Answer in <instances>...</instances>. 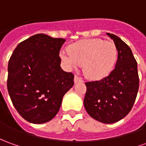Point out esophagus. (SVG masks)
I'll list each match as a JSON object with an SVG mask.
<instances>
[{
    "instance_id": "1",
    "label": "esophagus",
    "mask_w": 146,
    "mask_h": 146,
    "mask_svg": "<svg viewBox=\"0 0 146 146\" xmlns=\"http://www.w3.org/2000/svg\"><path fill=\"white\" fill-rule=\"evenodd\" d=\"M79 81H82V80H81L79 77H77V75H75V76H74V82H75V83H77V82H79Z\"/></svg>"
}]
</instances>
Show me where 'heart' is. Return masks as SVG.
<instances>
[{"instance_id":"obj_1","label":"heart","mask_w":146,"mask_h":146,"mask_svg":"<svg viewBox=\"0 0 146 146\" xmlns=\"http://www.w3.org/2000/svg\"><path fill=\"white\" fill-rule=\"evenodd\" d=\"M60 56L69 69H77L83 65V73L87 78L99 80L113 71L118 51L113 41L90 38L70 44L69 52L61 51Z\"/></svg>"}]
</instances>
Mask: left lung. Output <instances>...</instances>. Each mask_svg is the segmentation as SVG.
Instances as JSON below:
<instances>
[{
    "mask_svg": "<svg viewBox=\"0 0 146 146\" xmlns=\"http://www.w3.org/2000/svg\"><path fill=\"white\" fill-rule=\"evenodd\" d=\"M118 56L115 69L100 81L86 82L84 106L90 117L98 121L112 124L124 118L130 112L139 88L137 63L130 48L114 34Z\"/></svg>",
    "mask_w": 146,
    "mask_h": 146,
    "instance_id": "8db88e82",
    "label": "left lung"
}]
</instances>
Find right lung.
Instances as JSON below:
<instances>
[{
  "label": "right lung",
  "instance_id": "1",
  "mask_svg": "<svg viewBox=\"0 0 146 146\" xmlns=\"http://www.w3.org/2000/svg\"><path fill=\"white\" fill-rule=\"evenodd\" d=\"M63 38L39 33L21 42L8 65L7 88L15 109L25 120L42 124L52 120L74 75L60 68Z\"/></svg>",
  "mask_w": 146,
  "mask_h": 146
}]
</instances>
